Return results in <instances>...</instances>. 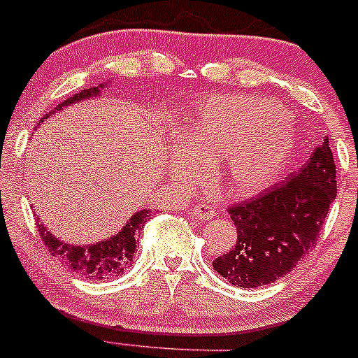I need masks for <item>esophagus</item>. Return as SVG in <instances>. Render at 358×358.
<instances>
[{
  "label": "esophagus",
  "mask_w": 358,
  "mask_h": 358,
  "mask_svg": "<svg viewBox=\"0 0 358 358\" xmlns=\"http://www.w3.org/2000/svg\"><path fill=\"white\" fill-rule=\"evenodd\" d=\"M191 215H193L194 219L210 220L213 215H215V210H213V206H210V205H206V203H201V205L194 206L193 212H191Z\"/></svg>",
  "instance_id": "obj_1"
}]
</instances>
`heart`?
Returning <instances> with one entry per match:
<instances>
[{"label": "heart", "mask_w": 358, "mask_h": 358, "mask_svg": "<svg viewBox=\"0 0 358 358\" xmlns=\"http://www.w3.org/2000/svg\"><path fill=\"white\" fill-rule=\"evenodd\" d=\"M191 148L205 164L224 162L236 193L253 194L272 184L288 164L293 131L286 112L271 99L219 96L206 101L187 129ZM196 179L203 167H191Z\"/></svg>", "instance_id": "b5f03b06"}]
</instances>
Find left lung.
Wrapping results in <instances>:
<instances>
[{"label": "left lung", "instance_id": "left-lung-1", "mask_svg": "<svg viewBox=\"0 0 358 358\" xmlns=\"http://www.w3.org/2000/svg\"><path fill=\"white\" fill-rule=\"evenodd\" d=\"M336 198V165L327 139L300 172L227 208L238 239L213 268L238 288L281 279L315 248Z\"/></svg>", "mask_w": 358, "mask_h": 358}]
</instances>
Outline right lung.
I'll return each mask as SVG.
<instances>
[{
	"mask_svg": "<svg viewBox=\"0 0 358 358\" xmlns=\"http://www.w3.org/2000/svg\"><path fill=\"white\" fill-rule=\"evenodd\" d=\"M99 87L84 90L80 93L67 98L60 105L55 106V110L46 113L44 119H48L51 113L62 110V106H67L73 101H79L83 98H90L93 94H98ZM150 215H152L150 210H141V212L134 213L122 229L119 231V234L90 246H73L69 245V243L60 241L53 234L48 233L43 224L39 222L38 229L44 245H46L48 252H51V255L58 257L73 274H79L80 278L86 279L106 281V279H113L117 275L124 274V271H127L134 264L136 252H138V234L146 224V220L150 219Z\"/></svg>",
	"mask_w": 358,
	"mask_h": 358,
	"instance_id": "add662e5",
	"label": "right lung"
}]
</instances>
